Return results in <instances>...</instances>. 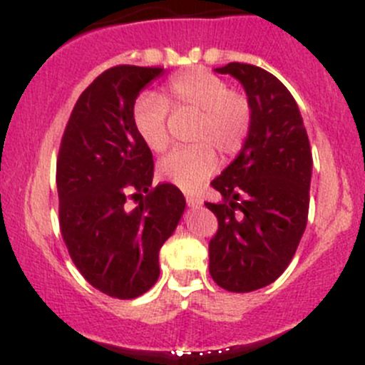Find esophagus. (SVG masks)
I'll list each match as a JSON object with an SVG mask.
<instances>
[{
  "label": "esophagus",
  "mask_w": 365,
  "mask_h": 365,
  "mask_svg": "<svg viewBox=\"0 0 365 365\" xmlns=\"http://www.w3.org/2000/svg\"><path fill=\"white\" fill-rule=\"evenodd\" d=\"M186 202L190 207H200L204 204V200L200 197H195V195H186Z\"/></svg>",
  "instance_id": "1"
}]
</instances>
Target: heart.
I'll use <instances>...</instances> for the list:
<instances>
[{"label": "heart", "instance_id": "obj_1", "mask_svg": "<svg viewBox=\"0 0 365 365\" xmlns=\"http://www.w3.org/2000/svg\"><path fill=\"white\" fill-rule=\"evenodd\" d=\"M168 106L198 111L191 140L160 161V174L186 191H195L218 167V154L232 156L245 145L252 125V106L245 93L230 90L225 79L204 68H190L174 76L163 97L143 92L133 103L131 118L136 135L154 153L168 145Z\"/></svg>", "mask_w": 365, "mask_h": 365}]
</instances>
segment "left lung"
<instances>
[{"label": "left lung", "instance_id": "1", "mask_svg": "<svg viewBox=\"0 0 365 365\" xmlns=\"http://www.w3.org/2000/svg\"><path fill=\"white\" fill-rule=\"evenodd\" d=\"M215 71L243 85L252 125L236 160L211 182L222 202H205L218 218L209 273L230 293H250L282 275L304 236L312 153L297 101L275 76L237 61Z\"/></svg>", "mask_w": 365, "mask_h": 365}]
</instances>
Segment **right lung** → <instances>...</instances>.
I'll return each mask as SVG.
<instances>
[{"instance_id":"right-lung-1","label":"right lung","mask_w":365,"mask_h":365,"mask_svg":"<svg viewBox=\"0 0 365 365\" xmlns=\"http://www.w3.org/2000/svg\"><path fill=\"white\" fill-rule=\"evenodd\" d=\"M161 72L117 65L97 76L72 110L56 163L68 255L88 284L120 300L156 284L160 250L186 207L174 184L153 187V153L131 118L135 99Z\"/></svg>"}]
</instances>
